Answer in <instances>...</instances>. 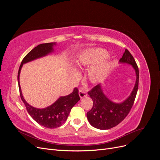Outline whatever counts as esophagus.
Segmentation results:
<instances>
[{
  "label": "esophagus",
  "mask_w": 160,
  "mask_h": 160,
  "mask_svg": "<svg viewBox=\"0 0 160 160\" xmlns=\"http://www.w3.org/2000/svg\"><path fill=\"white\" fill-rule=\"evenodd\" d=\"M79 96H80L81 99L83 98H85V97L88 96V93H87L86 90H85L84 88H81V89H79Z\"/></svg>",
  "instance_id": "esophagus-1"
}]
</instances>
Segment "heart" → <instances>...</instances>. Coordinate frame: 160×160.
Here are the masks:
<instances>
[{"label":"heart","mask_w":160,"mask_h":160,"mask_svg":"<svg viewBox=\"0 0 160 160\" xmlns=\"http://www.w3.org/2000/svg\"><path fill=\"white\" fill-rule=\"evenodd\" d=\"M106 55L105 51L101 49H95L87 51L81 56L76 63L78 67H83L93 64ZM109 67V62L106 59H101L92 67L89 72V79L93 83H97L102 79Z\"/></svg>","instance_id":"1"}]
</instances>
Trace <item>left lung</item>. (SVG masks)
I'll return each mask as SVG.
<instances>
[{
	"instance_id": "left-lung-1",
	"label": "left lung",
	"mask_w": 160,
	"mask_h": 160,
	"mask_svg": "<svg viewBox=\"0 0 160 160\" xmlns=\"http://www.w3.org/2000/svg\"><path fill=\"white\" fill-rule=\"evenodd\" d=\"M119 62L132 65L136 73V82L129 98L121 103L110 101L103 93L99 84L95 85L88 92L93 101L92 109L87 113V117L92 126L99 129L112 128L126 118L133 105L137 95L139 84V69L133 57L128 49H125Z\"/></svg>"
}]
</instances>
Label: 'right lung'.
Here are the masks:
<instances>
[{"label": "right lung", "instance_id": "add662e5", "mask_svg": "<svg viewBox=\"0 0 160 160\" xmlns=\"http://www.w3.org/2000/svg\"><path fill=\"white\" fill-rule=\"evenodd\" d=\"M54 45H56L55 42H49L43 43L35 47L23 58L18 72V83L20 96L28 114L38 124L50 129L59 128L65 122L72 108L80 100L78 89L75 88L71 94L61 97L49 107L44 109H37L32 107L24 99L19 83V75L23 64L48 55L53 51Z\"/></svg>", "mask_w": 160, "mask_h": 160}]
</instances>
